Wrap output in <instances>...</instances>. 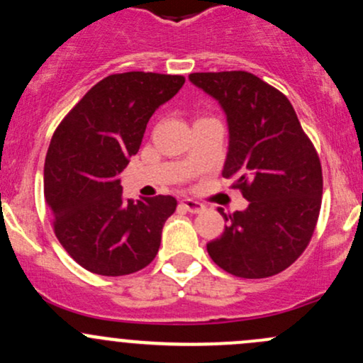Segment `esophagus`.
I'll use <instances>...</instances> for the list:
<instances>
[{
    "mask_svg": "<svg viewBox=\"0 0 363 363\" xmlns=\"http://www.w3.org/2000/svg\"><path fill=\"white\" fill-rule=\"evenodd\" d=\"M181 203H182V207H184L188 212H191V214H200V212L205 211V205L196 202V200L186 199V200H182Z\"/></svg>",
    "mask_w": 363,
    "mask_h": 363,
    "instance_id": "1",
    "label": "esophagus"
}]
</instances>
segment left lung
Segmentation results:
<instances>
[{
	"label": "left lung",
	"mask_w": 363,
	"mask_h": 363,
	"mask_svg": "<svg viewBox=\"0 0 363 363\" xmlns=\"http://www.w3.org/2000/svg\"><path fill=\"white\" fill-rule=\"evenodd\" d=\"M189 80L218 100L228 123L223 177L250 202L225 218L208 256L244 279L276 276L291 265L316 228L323 193L321 163L290 100L250 72L191 73Z\"/></svg>",
	"instance_id": "8db88e82"
}]
</instances>
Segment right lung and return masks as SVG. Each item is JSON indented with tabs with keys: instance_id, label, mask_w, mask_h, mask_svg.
<instances>
[{
	"instance_id": "add662e5",
	"label": "right lung",
	"mask_w": 363,
	"mask_h": 363,
	"mask_svg": "<svg viewBox=\"0 0 363 363\" xmlns=\"http://www.w3.org/2000/svg\"><path fill=\"white\" fill-rule=\"evenodd\" d=\"M182 84V75H108L54 131L43 168L45 200L57 240L89 272L126 276L158 255L161 230L177 200L163 195L126 200L121 172L140 149L152 113Z\"/></svg>"
}]
</instances>
